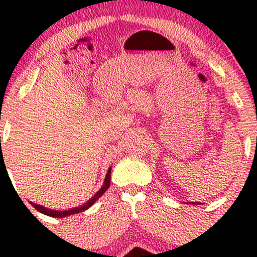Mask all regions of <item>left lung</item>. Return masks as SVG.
I'll return each mask as SVG.
<instances>
[{"instance_id": "1", "label": "left lung", "mask_w": 257, "mask_h": 257, "mask_svg": "<svg viewBox=\"0 0 257 257\" xmlns=\"http://www.w3.org/2000/svg\"><path fill=\"white\" fill-rule=\"evenodd\" d=\"M192 204H199V203H197V202H194V203H192Z\"/></svg>"}]
</instances>
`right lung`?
<instances>
[{"mask_svg":"<svg viewBox=\"0 0 257 257\" xmlns=\"http://www.w3.org/2000/svg\"><path fill=\"white\" fill-rule=\"evenodd\" d=\"M110 180H111V168L107 170V174H106V178H105V181H104V185L101 186V188L94 194L93 197L89 200H87V202L84 203L83 205L81 206H77V208H72V209H69V210H52V209H48V208H44L43 205H40V204H36V203H31V205L34 206L36 210L40 211V213H42L44 215H48V216H52V217H65V216H70V215H73V214H78V213H82V211L87 210V209H89L91 205L94 204V203L98 200L100 197L102 196L106 192V190H107L108 187H110Z\"/></svg>","mask_w":257,"mask_h":257,"instance_id":"obj_1","label":"right lung"}]
</instances>
